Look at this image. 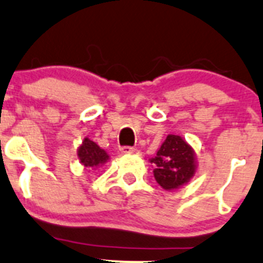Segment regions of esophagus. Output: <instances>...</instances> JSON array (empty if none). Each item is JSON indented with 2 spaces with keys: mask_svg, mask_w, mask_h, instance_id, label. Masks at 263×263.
I'll return each mask as SVG.
<instances>
[{
  "mask_svg": "<svg viewBox=\"0 0 263 263\" xmlns=\"http://www.w3.org/2000/svg\"><path fill=\"white\" fill-rule=\"evenodd\" d=\"M121 153H124V155H130V153H135L137 152V149L133 147H121Z\"/></svg>",
  "mask_w": 263,
  "mask_h": 263,
  "instance_id": "esophagus-1",
  "label": "esophagus"
}]
</instances>
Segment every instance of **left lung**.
Segmentation results:
<instances>
[{"label": "left lung", "mask_w": 263, "mask_h": 263, "mask_svg": "<svg viewBox=\"0 0 263 263\" xmlns=\"http://www.w3.org/2000/svg\"><path fill=\"white\" fill-rule=\"evenodd\" d=\"M149 162L156 181L165 191L181 188L197 171L196 152L180 135L168 134Z\"/></svg>", "instance_id": "1"}]
</instances>
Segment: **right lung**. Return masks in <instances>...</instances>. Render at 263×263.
Segmentation results:
<instances>
[{
	"instance_id": "1",
	"label": "right lung",
	"mask_w": 263,
	"mask_h": 263,
	"mask_svg": "<svg viewBox=\"0 0 263 263\" xmlns=\"http://www.w3.org/2000/svg\"><path fill=\"white\" fill-rule=\"evenodd\" d=\"M78 158L85 168L96 170L100 166L105 165L110 160V156L97 143L90 140L89 138H84L82 144L78 148Z\"/></svg>"
}]
</instances>
